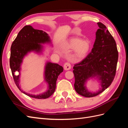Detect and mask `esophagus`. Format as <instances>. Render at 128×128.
<instances>
[{"mask_svg":"<svg viewBox=\"0 0 128 128\" xmlns=\"http://www.w3.org/2000/svg\"><path fill=\"white\" fill-rule=\"evenodd\" d=\"M64 69L66 70H68L71 68V64L69 62H66L64 66Z\"/></svg>","mask_w":128,"mask_h":128,"instance_id":"obj_1","label":"esophagus"}]
</instances>
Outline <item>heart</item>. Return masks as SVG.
<instances>
[{"mask_svg":"<svg viewBox=\"0 0 128 128\" xmlns=\"http://www.w3.org/2000/svg\"><path fill=\"white\" fill-rule=\"evenodd\" d=\"M70 48H74L73 56L76 58L82 59L86 56L90 48V44L86 40L80 38H72L69 42Z\"/></svg>","mask_w":128,"mask_h":128,"instance_id":"heart-1","label":"heart"}]
</instances>
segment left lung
<instances>
[{
	"mask_svg": "<svg viewBox=\"0 0 128 128\" xmlns=\"http://www.w3.org/2000/svg\"><path fill=\"white\" fill-rule=\"evenodd\" d=\"M97 24L99 29L91 52L73 67L75 90L86 97L95 96L105 90L113 81L116 71L118 54L115 40L105 26L102 22ZM94 76L101 81L102 88L98 92L91 93L84 84L87 79Z\"/></svg>",
	"mask_w": 128,
	"mask_h": 128,
	"instance_id": "8db88e82",
	"label": "left lung"
}]
</instances>
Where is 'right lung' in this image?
Listing matches in <instances>:
<instances>
[{
  "label": "right lung",
  "mask_w": 128,
  "mask_h": 128,
  "mask_svg": "<svg viewBox=\"0 0 128 128\" xmlns=\"http://www.w3.org/2000/svg\"><path fill=\"white\" fill-rule=\"evenodd\" d=\"M51 42L48 34L42 30L34 29L31 26H26L18 32L13 41L10 48V64L14 82L22 93L30 97L36 99H46L52 96L56 88V83L58 76L64 70L63 67L57 64L48 62L45 66V80L48 84L47 91L39 95H32L22 90L20 83V71L21 64L24 56L30 51L40 52L42 46L40 44ZM18 71L19 75L14 72Z\"/></svg>",
  "instance_id": "right-lung-1"
}]
</instances>
